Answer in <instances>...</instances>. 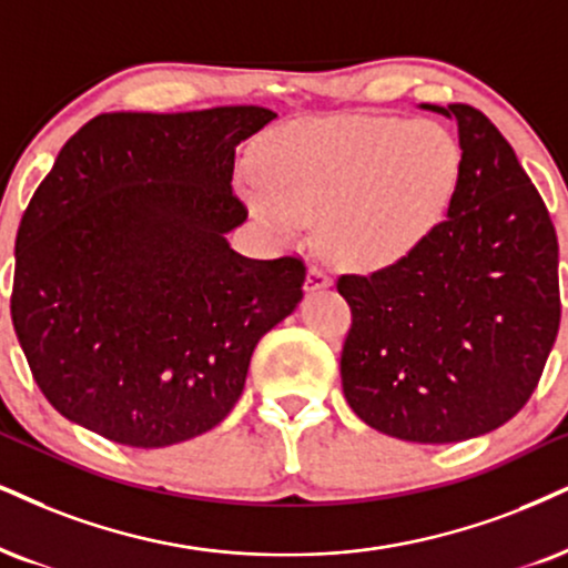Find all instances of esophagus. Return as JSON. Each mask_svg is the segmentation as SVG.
<instances>
[{
    "label": "esophagus",
    "mask_w": 568,
    "mask_h": 568,
    "mask_svg": "<svg viewBox=\"0 0 568 568\" xmlns=\"http://www.w3.org/2000/svg\"><path fill=\"white\" fill-rule=\"evenodd\" d=\"M332 284V276H328V271L324 265H311L307 268V278H305V290L307 292H316V290H324V286Z\"/></svg>",
    "instance_id": "esophagus-1"
}]
</instances>
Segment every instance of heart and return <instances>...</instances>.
<instances>
[{
    "instance_id": "1",
    "label": "heart",
    "mask_w": 568,
    "mask_h": 568,
    "mask_svg": "<svg viewBox=\"0 0 568 568\" xmlns=\"http://www.w3.org/2000/svg\"><path fill=\"white\" fill-rule=\"evenodd\" d=\"M453 134L432 121L324 118L276 131L261 150L257 219L297 236L324 219V247L353 265L397 261L443 219L458 181Z\"/></svg>"
}]
</instances>
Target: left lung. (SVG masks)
<instances>
[{
	"mask_svg": "<svg viewBox=\"0 0 568 568\" xmlns=\"http://www.w3.org/2000/svg\"><path fill=\"white\" fill-rule=\"evenodd\" d=\"M458 123L447 215L395 263L345 273L353 324L345 397L376 432L460 443L498 429L540 382L558 324V240L508 139L471 104H424Z\"/></svg>",
	"mask_w": 568,
	"mask_h": 568,
	"instance_id": "left-lung-1",
	"label": "left lung"
}]
</instances>
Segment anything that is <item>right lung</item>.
Instances as JSON below:
<instances>
[{
	"label": "right lung",
	"mask_w": 568,
	"mask_h": 568,
	"mask_svg": "<svg viewBox=\"0 0 568 568\" xmlns=\"http://www.w3.org/2000/svg\"><path fill=\"white\" fill-rule=\"evenodd\" d=\"M276 113H104L68 139L16 236L10 313L33 382L129 447L184 443L240 400L252 349L303 300L300 255L229 247L234 150Z\"/></svg>",
	"instance_id": "1"
}]
</instances>
